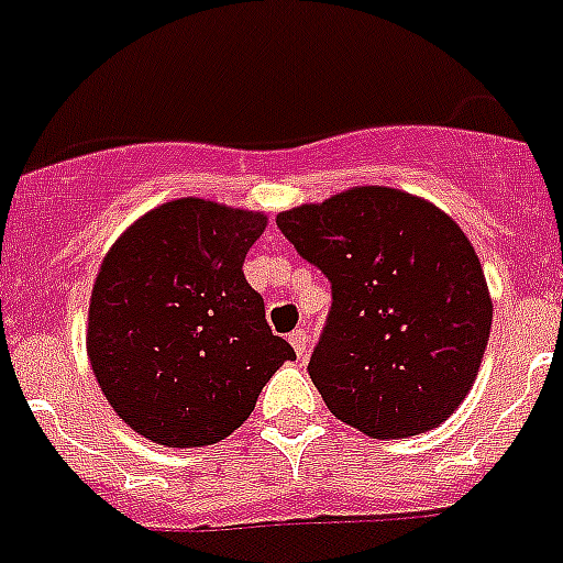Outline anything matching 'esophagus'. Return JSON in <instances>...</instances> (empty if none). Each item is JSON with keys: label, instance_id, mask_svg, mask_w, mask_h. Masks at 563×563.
<instances>
[{"label": "esophagus", "instance_id": "1", "mask_svg": "<svg viewBox=\"0 0 563 563\" xmlns=\"http://www.w3.org/2000/svg\"><path fill=\"white\" fill-rule=\"evenodd\" d=\"M289 343L295 346L297 357H303V354L309 352V332H306V329H295V332L289 334Z\"/></svg>", "mask_w": 563, "mask_h": 563}]
</instances>
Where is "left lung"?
Returning <instances> with one entry per match:
<instances>
[{
  "label": "left lung",
  "instance_id": "8db88e82",
  "mask_svg": "<svg viewBox=\"0 0 563 563\" xmlns=\"http://www.w3.org/2000/svg\"><path fill=\"white\" fill-rule=\"evenodd\" d=\"M332 283L309 375L334 418L372 438L434 429L470 395L493 329L481 260L432 202L361 186L277 214Z\"/></svg>",
  "mask_w": 563,
  "mask_h": 563
}]
</instances>
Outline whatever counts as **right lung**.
Wrapping results in <instances>:
<instances>
[{"label": "right lung", "instance_id": "add662e5", "mask_svg": "<svg viewBox=\"0 0 563 563\" xmlns=\"http://www.w3.org/2000/svg\"><path fill=\"white\" fill-rule=\"evenodd\" d=\"M263 229L260 211L183 197L140 217L102 260L88 357L113 412L148 441H223L295 361L243 274Z\"/></svg>", "mask_w": 563, "mask_h": 563}]
</instances>
